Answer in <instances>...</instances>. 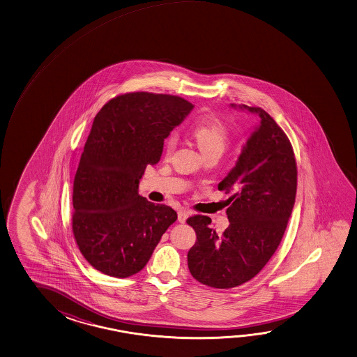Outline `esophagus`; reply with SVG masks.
Segmentation results:
<instances>
[{
	"mask_svg": "<svg viewBox=\"0 0 357 357\" xmlns=\"http://www.w3.org/2000/svg\"><path fill=\"white\" fill-rule=\"evenodd\" d=\"M188 215H190V211L186 210V208H181L180 211H178V221L180 222H185L186 219L188 218Z\"/></svg>",
	"mask_w": 357,
	"mask_h": 357,
	"instance_id": "obj_1",
	"label": "esophagus"
}]
</instances>
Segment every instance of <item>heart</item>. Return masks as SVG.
I'll return each mask as SVG.
<instances>
[{"label":"heart","instance_id":"1","mask_svg":"<svg viewBox=\"0 0 357 357\" xmlns=\"http://www.w3.org/2000/svg\"><path fill=\"white\" fill-rule=\"evenodd\" d=\"M191 133L205 155L214 152L221 153L229 142V130L227 124L224 123L220 118L215 116H204L197 119L191 128ZM176 146L177 135L172 132L165 139V153L167 155H172Z\"/></svg>","mask_w":357,"mask_h":357}]
</instances>
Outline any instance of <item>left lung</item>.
<instances>
[{
    "mask_svg": "<svg viewBox=\"0 0 357 357\" xmlns=\"http://www.w3.org/2000/svg\"><path fill=\"white\" fill-rule=\"evenodd\" d=\"M260 124L238 162L218 188L227 199L230 225L222 234L204 215L188 218L196 243L188 250L191 275L202 284L227 289L247 283L266 266L284 235L297 191V162L284 130L259 107Z\"/></svg>",
    "mask_w": 357,
    "mask_h": 357,
    "instance_id": "8db88e82",
    "label": "left lung"
}]
</instances>
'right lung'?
Returning a JSON list of instances; mask_svg holds the SVG:
<instances>
[{"mask_svg": "<svg viewBox=\"0 0 357 357\" xmlns=\"http://www.w3.org/2000/svg\"><path fill=\"white\" fill-rule=\"evenodd\" d=\"M192 108L177 96L135 91L98 112L74 177L72 227L80 253L99 272L127 278L142 271L177 220L174 208L138 194V183Z\"/></svg>", "mask_w": 357, "mask_h": 357, "instance_id": "1", "label": "right lung"}]
</instances>
